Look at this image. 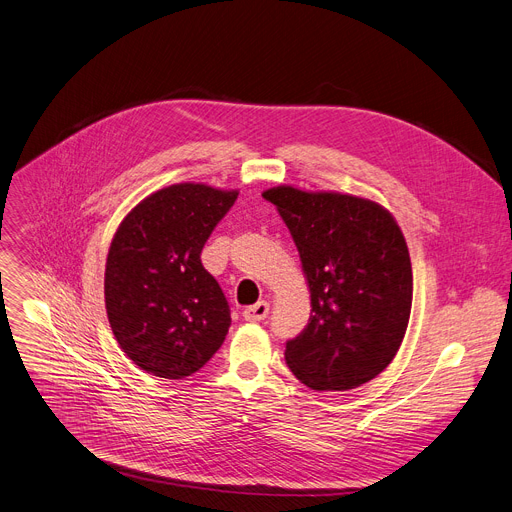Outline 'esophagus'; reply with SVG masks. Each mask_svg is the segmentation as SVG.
I'll use <instances>...</instances> for the list:
<instances>
[{
  "instance_id": "obj_1",
  "label": "esophagus",
  "mask_w": 512,
  "mask_h": 512,
  "mask_svg": "<svg viewBox=\"0 0 512 512\" xmlns=\"http://www.w3.org/2000/svg\"><path fill=\"white\" fill-rule=\"evenodd\" d=\"M267 314H269V302H267V300H259L257 304L247 306V308L243 310V318L249 320V322H259V320H263Z\"/></svg>"
}]
</instances>
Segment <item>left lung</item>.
I'll use <instances>...</instances> for the list:
<instances>
[{
	"label": "left lung",
	"instance_id": "obj_1",
	"mask_svg": "<svg viewBox=\"0 0 512 512\" xmlns=\"http://www.w3.org/2000/svg\"><path fill=\"white\" fill-rule=\"evenodd\" d=\"M298 247L310 288L306 329L286 343L292 374L312 390H353L390 365L412 306V265L380 204L292 185L265 190Z\"/></svg>",
	"mask_w": 512,
	"mask_h": 512
}]
</instances>
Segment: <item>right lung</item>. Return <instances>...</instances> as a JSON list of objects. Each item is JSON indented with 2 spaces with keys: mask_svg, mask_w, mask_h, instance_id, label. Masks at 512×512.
<instances>
[{
  "mask_svg": "<svg viewBox=\"0 0 512 512\" xmlns=\"http://www.w3.org/2000/svg\"><path fill=\"white\" fill-rule=\"evenodd\" d=\"M237 196L173 183L120 222L106 261V312L120 349L147 374L192 376L224 343L230 308L200 255Z\"/></svg>",
  "mask_w": 512,
  "mask_h": 512,
  "instance_id": "add662e5",
  "label": "right lung"
}]
</instances>
